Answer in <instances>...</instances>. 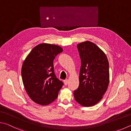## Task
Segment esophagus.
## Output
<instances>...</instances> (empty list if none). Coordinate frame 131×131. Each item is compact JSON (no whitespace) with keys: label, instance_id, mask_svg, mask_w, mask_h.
<instances>
[{"label":"esophagus","instance_id":"obj_1","mask_svg":"<svg viewBox=\"0 0 131 131\" xmlns=\"http://www.w3.org/2000/svg\"><path fill=\"white\" fill-rule=\"evenodd\" d=\"M64 84H65V85H66L68 84V79L64 80Z\"/></svg>","mask_w":131,"mask_h":131}]
</instances>
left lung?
Segmentation results:
<instances>
[{"label":"left lung","instance_id":"obj_1","mask_svg":"<svg viewBox=\"0 0 131 131\" xmlns=\"http://www.w3.org/2000/svg\"><path fill=\"white\" fill-rule=\"evenodd\" d=\"M81 58L79 86L74 91L75 100L80 105L91 106L98 103L108 89L109 66L105 54L94 43L78 44Z\"/></svg>","mask_w":131,"mask_h":131}]
</instances>
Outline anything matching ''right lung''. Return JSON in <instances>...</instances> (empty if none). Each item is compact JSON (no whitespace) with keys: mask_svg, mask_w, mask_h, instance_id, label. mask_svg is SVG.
<instances>
[{"mask_svg":"<svg viewBox=\"0 0 131 131\" xmlns=\"http://www.w3.org/2000/svg\"><path fill=\"white\" fill-rule=\"evenodd\" d=\"M62 51L57 45L41 43L32 49L23 62L21 70L23 83L35 103L46 105L57 98L63 83L56 77L53 61Z\"/></svg>","mask_w":131,"mask_h":131,"instance_id":"right-lung-1","label":"right lung"}]
</instances>
